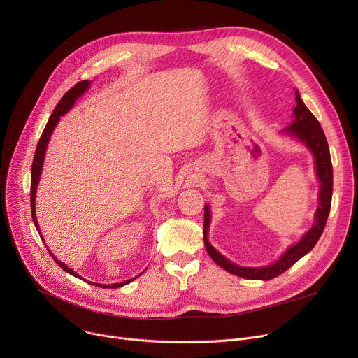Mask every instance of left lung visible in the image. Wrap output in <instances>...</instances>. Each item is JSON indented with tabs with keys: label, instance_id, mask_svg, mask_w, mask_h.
Returning <instances> with one entry per match:
<instances>
[{
	"label": "left lung",
	"instance_id": "obj_1",
	"mask_svg": "<svg viewBox=\"0 0 358 358\" xmlns=\"http://www.w3.org/2000/svg\"><path fill=\"white\" fill-rule=\"evenodd\" d=\"M293 123L286 127L283 131L289 135H293L299 141H302L313 154L316 176L321 182V190H319V208L315 213L313 227L303 235L294 245H292L283 255H281L273 266L250 268V267H239L234 262L220 255L208 241V232L210 227V210L209 206H204V247L212 259L219 267L227 270L238 277L248 278V280H271L280 274H283L289 270L296 261H299L303 255H306L321 238L325 224L331 210V200H332V162L329 155V148L325 138L324 130L319 124L317 119L312 115L310 110L305 106L300 99L299 92L296 91V107L293 110Z\"/></svg>",
	"mask_w": 358,
	"mask_h": 358
}]
</instances>
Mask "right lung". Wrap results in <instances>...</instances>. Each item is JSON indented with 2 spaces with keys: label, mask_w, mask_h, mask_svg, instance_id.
Segmentation results:
<instances>
[{
  "label": "right lung",
  "mask_w": 358,
  "mask_h": 358,
  "mask_svg": "<svg viewBox=\"0 0 358 358\" xmlns=\"http://www.w3.org/2000/svg\"><path fill=\"white\" fill-rule=\"evenodd\" d=\"M88 87H90V81L88 80H85V81H80V83H77L75 84L71 90H68L66 92H65V96L61 99V101L56 104V107H55V110H53V113L50 115V117H49V120H48V123H46V127H45V130H43V134H42V136H41V139H39V143H37V146H36V152H34V158H33V164H31V181H30V209H31V217H33V223H34V227H36V229H37V232H41L39 231V224H37V219H36V206H34V201H36V189H37V184H39V181H41V174H42V166H43V159H45V154H46V148H48V142H49V139H50V136H52V131H53V129H55V126L58 124V122H59V119H61V116L62 115H65V113L68 111V110H71V107L73 106V103H75V100H77L78 97H81L83 94L88 90ZM49 254L52 255V258L55 259V262L56 264H58L62 270H65L66 273H69V274H72L73 277H78V278H81L77 273H75L73 270H71V268H68L66 267V264H64V262H61L58 258L56 257H53V254L49 251ZM142 274V273H141ZM139 274V275H141ZM136 277H134V278H130V280H126V281H122V283H115V285H99V283H91V285H94V286H99V287H104V289H117V287H122V286H124V285H127V283H130V281H134ZM84 280V278H83Z\"/></svg>",
  "instance_id": "right-lung-1"
}]
</instances>
